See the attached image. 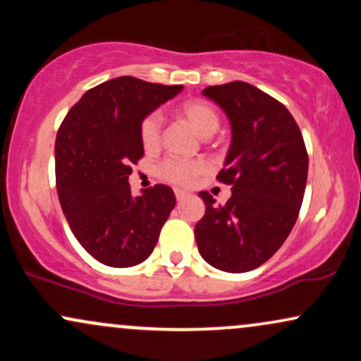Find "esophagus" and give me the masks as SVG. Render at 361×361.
Instances as JSON below:
<instances>
[{
	"instance_id": "esophagus-1",
	"label": "esophagus",
	"mask_w": 361,
	"mask_h": 361,
	"mask_svg": "<svg viewBox=\"0 0 361 361\" xmlns=\"http://www.w3.org/2000/svg\"><path fill=\"white\" fill-rule=\"evenodd\" d=\"M175 195H176V200L178 202H181V200H183V198L186 197V192H183V190H175Z\"/></svg>"
}]
</instances>
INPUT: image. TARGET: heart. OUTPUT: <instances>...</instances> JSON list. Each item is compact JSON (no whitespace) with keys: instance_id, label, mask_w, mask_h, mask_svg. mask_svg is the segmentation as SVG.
I'll return each mask as SVG.
<instances>
[{"instance_id":"obj_1","label":"heart","mask_w":361,"mask_h":361,"mask_svg":"<svg viewBox=\"0 0 361 361\" xmlns=\"http://www.w3.org/2000/svg\"><path fill=\"white\" fill-rule=\"evenodd\" d=\"M180 115L190 122L195 130L202 137H210L217 132L221 126L217 110L207 102L193 100L186 102L180 106ZM140 144L146 151H156L161 146V137H163V117L157 111L146 115L140 122L139 127ZM205 163L202 161H186V159H166L161 164L157 173L161 178L171 181L175 185L188 186L192 185L198 176L205 173Z\"/></svg>"}]
</instances>
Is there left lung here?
Returning <instances> with one entry per match:
<instances>
[{"mask_svg": "<svg viewBox=\"0 0 361 361\" xmlns=\"http://www.w3.org/2000/svg\"><path fill=\"white\" fill-rule=\"evenodd\" d=\"M231 123V146L217 175L233 185L226 205L200 192L205 215L195 226L207 263L229 273L251 271L280 250L295 226L307 183L309 157L290 111L244 81L209 86Z\"/></svg>", "mask_w": 361, "mask_h": 361, "instance_id": "left-lung-1", "label": "left lung"}]
</instances>
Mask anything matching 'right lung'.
<instances>
[{
    "label": "right lung",
    "instance_id": "1",
    "mask_svg": "<svg viewBox=\"0 0 361 361\" xmlns=\"http://www.w3.org/2000/svg\"><path fill=\"white\" fill-rule=\"evenodd\" d=\"M183 86L120 76L86 91L56 137L59 202L73 234L106 267L142 263L154 250L176 198L166 185L134 197L132 164L144 156L139 127Z\"/></svg>",
    "mask_w": 361,
    "mask_h": 361
}]
</instances>
